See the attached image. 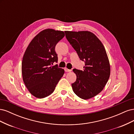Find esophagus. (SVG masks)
<instances>
[{
  "instance_id": "esophagus-1",
  "label": "esophagus",
  "mask_w": 134,
  "mask_h": 134,
  "mask_svg": "<svg viewBox=\"0 0 134 134\" xmlns=\"http://www.w3.org/2000/svg\"><path fill=\"white\" fill-rule=\"evenodd\" d=\"M65 71L66 72H71V70L68 69H67V68H65Z\"/></svg>"
}]
</instances>
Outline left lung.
<instances>
[{"instance_id": "1", "label": "left lung", "mask_w": 134, "mask_h": 134, "mask_svg": "<svg viewBox=\"0 0 134 134\" xmlns=\"http://www.w3.org/2000/svg\"><path fill=\"white\" fill-rule=\"evenodd\" d=\"M65 33L80 59L85 62L84 70L73 69L76 79L71 84L72 90L80 98L90 99L103 90L110 75L106 49L99 39L90 31H66Z\"/></svg>"}]
</instances>
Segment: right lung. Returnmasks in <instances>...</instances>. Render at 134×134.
Returning a JSON list of instances; mask_svg holds the SVG:
<instances>
[{"mask_svg": "<svg viewBox=\"0 0 134 134\" xmlns=\"http://www.w3.org/2000/svg\"><path fill=\"white\" fill-rule=\"evenodd\" d=\"M65 36L63 31L48 28L32 40L22 62L23 80L31 94L43 98L52 94L65 71L58 68L55 46Z\"/></svg>", "mask_w": 134, "mask_h": 134, "instance_id": "1", "label": "right lung"}]
</instances>
